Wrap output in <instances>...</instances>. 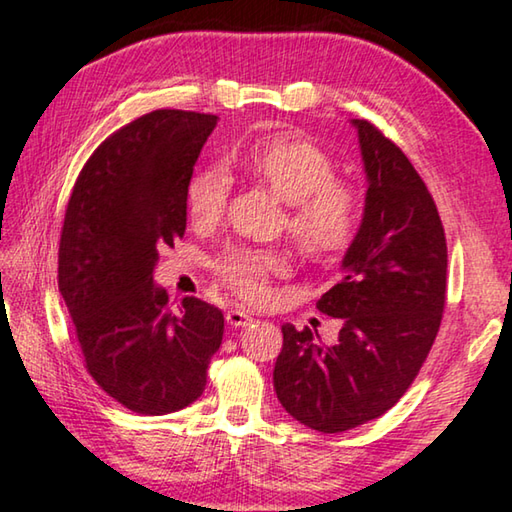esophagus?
I'll use <instances>...</instances> for the list:
<instances>
[{
  "instance_id": "34e87169",
  "label": "esophagus",
  "mask_w": 512,
  "mask_h": 512,
  "mask_svg": "<svg viewBox=\"0 0 512 512\" xmlns=\"http://www.w3.org/2000/svg\"><path fill=\"white\" fill-rule=\"evenodd\" d=\"M225 320H228L230 327H246L253 323V316H248L246 311H241V309H230L228 314H225Z\"/></svg>"
}]
</instances>
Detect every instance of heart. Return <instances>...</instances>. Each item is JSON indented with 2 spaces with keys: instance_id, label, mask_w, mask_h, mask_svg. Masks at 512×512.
Here are the masks:
<instances>
[{
  "instance_id": "obj_1",
  "label": "heart",
  "mask_w": 512,
  "mask_h": 512,
  "mask_svg": "<svg viewBox=\"0 0 512 512\" xmlns=\"http://www.w3.org/2000/svg\"><path fill=\"white\" fill-rule=\"evenodd\" d=\"M250 176L289 205L287 228L302 253L327 259L343 253L361 225L359 189L334 178V160L316 142L298 133H275L257 140L241 158ZM228 198V176L219 167L196 171L187 185V212L196 223H214ZM225 287L248 302H262L271 275L287 271L275 250L228 248L214 262Z\"/></svg>"
}]
</instances>
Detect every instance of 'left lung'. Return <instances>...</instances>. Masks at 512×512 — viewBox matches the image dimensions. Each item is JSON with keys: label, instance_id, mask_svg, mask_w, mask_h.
<instances>
[{"label": "left lung", "instance_id": "left-lung-1", "mask_svg": "<svg viewBox=\"0 0 512 512\" xmlns=\"http://www.w3.org/2000/svg\"><path fill=\"white\" fill-rule=\"evenodd\" d=\"M366 171L359 232L339 284L316 307L341 318L339 341L282 325L273 386L284 411L309 429L339 433L384 415L413 384L445 309L447 244L418 171L366 119H352Z\"/></svg>", "mask_w": 512, "mask_h": 512}]
</instances>
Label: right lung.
<instances>
[{
  "label": "right lung",
  "mask_w": 512,
  "mask_h": 512,
  "mask_svg": "<svg viewBox=\"0 0 512 512\" xmlns=\"http://www.w3.org/2000/svg\"><path fill=\"white\" fill-rule=\"evenodd\" d=\"M216 115L155 110L110 135L69 196L58 291L92 379L142 415L201 397L221 348V309L194 296L169 309L153 282L158 250L187 228V185Z\"/></svg>",
  "instance_id": "obj_1"
}]
</instances>
